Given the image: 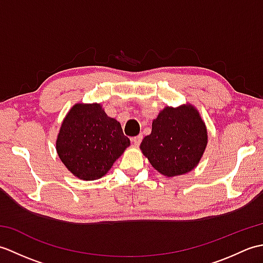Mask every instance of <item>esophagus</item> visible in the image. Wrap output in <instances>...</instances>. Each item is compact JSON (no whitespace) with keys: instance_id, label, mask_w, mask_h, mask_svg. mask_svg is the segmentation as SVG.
Returning <instances> with one entry per match:
<instances>
[{"instance_id":"obj_1","label":"esophagus","mask_w":263,"mask_h":263,"mask_svg":"<svg viewBox=\"0 0 263 263\" xmlns=\"http://www.w3.org/2000/svg\"><path fill=\"white\" fill-rule=\"evenodd\" d=\"M141 140H142V136H137V137L131 138V141L135 143L136 146H139V144H140V142H141Z\"/></svg>"}]
</instances>
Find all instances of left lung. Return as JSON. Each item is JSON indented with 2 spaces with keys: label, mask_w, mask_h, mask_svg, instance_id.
<instances>
[{
  "label": "left lung",
  "mask_w": 263,
  "mask_h": 263,
  "mask_svg": "<svg viewBox=\"0 0 263 263\" xmlns=\"http://www.w3.org/2000/svg\"><path fill=\"white\" fill-rule=\"evenodd\" d=\"M208 143V132L191 104L166 107L153 121L152 133L140 149L154 168L166 177L186 174L198 166Z\"/></svg>",
  "instance_id": "left-lung-1"
}]
</instances>
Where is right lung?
Listing matches in <instances>:
<instances>
[{"mask_svg":"<svg viewBox=\"0 0 263 263\" xmlns=\"http://www.w3.org/2000/svg\"><path fill=\"white\" fill-rule=\"evenodd\" d=\"M128 146L130 139L123 135L120 122L107 116L97 103L72 106L57 139L61 161L83 181L106 175Z\"/></svg>","mask_w":263,"mask_h":263,"instance_id":"add662e5","label":"right lung"}]
</instances>
